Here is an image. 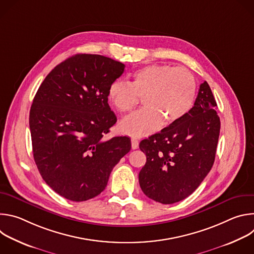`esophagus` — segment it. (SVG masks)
<instances>
[{
	"mask_svg": "<svg viewBox=\"0 0 254 254\" xmlns=\"http://www.w3.org/2000/svg\"><path fill=\"white\" fill-rule=\"evenodd\" d=\"M131 148L132 150H136L138 148V140L134 137L131 138Z\"/></svg>",
	"mask_w": 254,
	"mask_h": 254,
	"instance_id": "esophagus-1",
	"label": "esophagus"
}]
</instances>
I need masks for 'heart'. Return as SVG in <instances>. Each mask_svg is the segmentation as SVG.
<instances>
[{"instance_id": "1", "label": "heart", "mask_w": 254, "mask_h": 254, "mask_svg": "<svg viewBox=\"0 0 254 254\" xmlns=\"http://www.w3.org/2000/svg\"><path fill=\"white\" fill-rule=\"evenodd\" d=\"M108 99L121 114L130 113L143 97L146 107L126 118L121 129L132 136L148 135L163 124L182 120L192 108L196 81L183 67L154 64L136 70L130 83L114 81L108 87Z\"/></svg>"}]
</instances>
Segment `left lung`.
<instances>
[{
    "instance_id": "1",
    "label": "left lung",
    "mask_w": 254,
    "mask_h": 254,
    "mask_svg": "<svg viewBox=\"0 0 254 254\" xmlns=\"http://www.w3.org/2000/svg\"><path fill=\"white\" fill-rule=\"evenodd\" d=\"M216 108L211 88L204 81L194 106L182 120L139 142L147 162L138 182L147 197L173 204L199 187L215 160L220 132Z\"/></svg>"
}]
</instances>
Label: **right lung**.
Here are the masks:
<instances>
[{
  "label": "right lung",
  "instance_id": "add662e5",
  "mask_svg": "<svg viewBox=\"0 0 254 254\" xmlns=\"http://www.w3.org/2000/svg\"><path fill=\"white\" fill-rule=\"evenodd\" d=\"M125 64L96 54H76L41 83L29 117L33 156L46 184L75 202L99 195L114 167L130 151L127 136L104 139L117 123L108 87Z\"/></svg>",
  "mask_w": 254,
  "mask_h": 254
}]
</instances>
